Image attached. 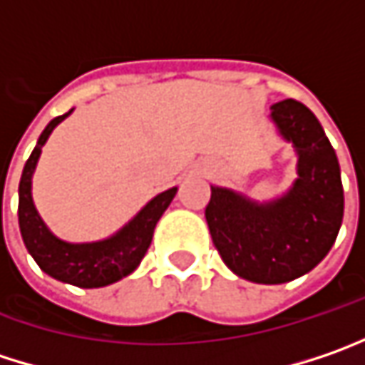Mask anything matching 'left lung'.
<instances>
[{
  "label": "left lung",
  "instance_id": "8db88e82",
  "mask_svg": "<svg viewBox=\"0 0 365 365\" xmlns=\"http://www.w3.org/2000/svg\"><path fill=\"white\" fill-rule=\"evenodd\" d=\"M279 134L297 153V180L268 202L210 185L206 223L223 262L237 277L279 285L316 267L343 223V183L334 148L320 121L299 101L270 107Z\"/></svg>",
  "mask_w": 365,
  "mask_h": 365
}]
</instances>
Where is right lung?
Here are the masks:
<instances>
[{
  "instance_id": "1",
  "label": "right lung",
  "mask_w": 365,
  "mask_h": 365,
  "mask_svg": "<svg viewBox=\"0 0 365 365\" xmlns=\"http://www.w3.org/2000/svg\"><path fill=\"white\" fill-rule=\"evenodd\" d=\"M70 113L72 111L47 123V128L38 136L33 155L24 165L20 187H18V225L24 246L43 272H47L49 277L61 283L95 289V287L111 285L138 268L140 260L144 258L146 250L153 242L155 227L163 217V212L167 210V206L171 204L173 196L178 194V187H169L159 196H155L128 225L121 227L115 235L107 240L88 242V244H70L55 237L34 208L33 173L41 157L43 144L51 136L55 125H59Z\"/></svg>"
}]
</instances>
